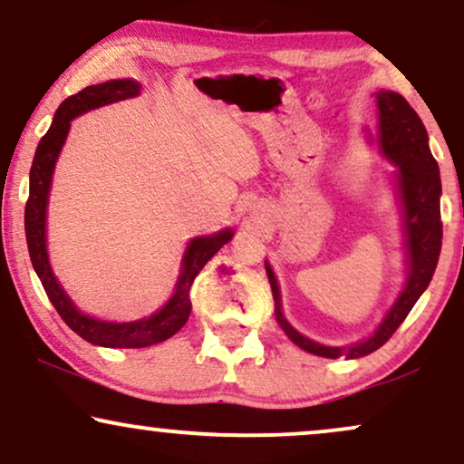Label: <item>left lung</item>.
<instances>
[{"instance_id": "8db88e82", "label": "left lung", "mask_w": 464, "mask_h": 464, "mask_svg": "<svg viewBox=\"0 0 464 464\" xmlns=\"http://www.w3.org/2000/svg\"><path fill=\"white\" fill-rule=\"evenodd\" d=\"M379 107V143L385 156H390L398 167V186H401V197L404 205V233H407V250H409V280L404 286L402 295L398 297L394 306L374 332L363 343L351 344V347H325V344L313 343L300 332L293 330L289 321L283 316L280 310V291L276 285L274 272L267 269L269 286L276 302V321L283 327L297 347H302L308 353L321 357H363L392 338L407 314L411 313L415 302L420 300L421 293L426 291L428 283L432 280V274L437 269L439 255H441V239H443V222H441V178H439V164L428 148V134L421 124L420 115L415 113L401 93L396 92H379L377 93Z\"/></svg>"}]
</instances>
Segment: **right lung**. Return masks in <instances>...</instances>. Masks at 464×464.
<instances>
[{
    "instance_id": "right-lung-1",
    "label": "right lung",
    "mask_w": 464,
    "mask_h": 464,
    "mask_svg": "<svg viewBox=\"0 0 464 464\" xmlns=\"http://www.w3.org/2000/svg\"><path fill=\"white\" fill-rule=\"evenodd\" d=\"M139 93V83L134 81H107L101 85H90L74 96L66 98L57 109L53 124L43 139H40L36 156H34L32 171H29V198L25 205V237L29 248V259L36 269L40 283H43L46 295L57 313L70 330L85 338L87 343L101 344L111 349H140L151 347V344L164 343L178 334L188 321L192 304H190V286L195 283L197 274L201 272L212 256L233 237V231H222L218 236L197 237L192 239L184 256V269L178 280V289L167 306L158 310L148 319L130 321V324H107V321L92 319L79 313L68 300V295L57 285L55 276L51 272L49 259H46L44 246V218H46V197L51 188V175L55 169V160L60 156L63 140H66L70 120L85 111L98 109L102 104L124 101Z\"/></svg>"
}]
</instances>
